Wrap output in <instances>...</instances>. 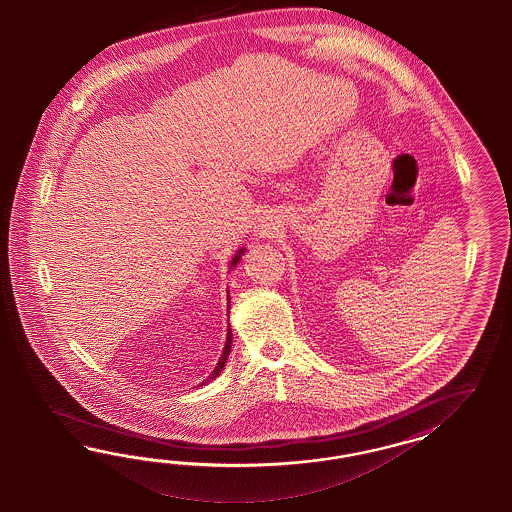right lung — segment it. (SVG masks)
Listing matches in <instances>:
<instances>
[{
  "label": "right lung",
  "instance_id": "add662e5",
  "mask_svg": "<svg viewBox=\"0 0 512 512\" xmlns=\"http://www.w3.org/2000/svg\"><path fill=\"white\" fill-rule=\"evenodd\" d=\"M242 253H244V249H240V251L234 255L233 263H231V266H234V264L240 261V255H242ZM231 343H233V332H231V326H229V328H227V341H225V347H223L221 358H219V362H217V366L214 368V372L210 373V377H208L204 383H208V381L216 379L217 375H219V372L223 370V366H225V362H227V357H229V353H231Z\"/></svg>",
  "mask_w": 512,
  "mask_h": 512
}]
</instances>
